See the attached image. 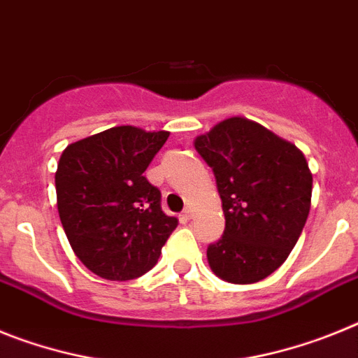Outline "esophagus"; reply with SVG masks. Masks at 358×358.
I'll return each instance as SVG.
<instances>
[{
    "instance_id": "esophagus-1",
    "label": "esophagus",
    "mask_w": 358,
    "mask_h": 358,
    "mask_svg": "<svg viewBox=\"0 0 358 358\" xmlns=\"http://www.w3.org/2000/svg\"><path fill=\"white\" fill-rule=\"evenodd\" d=\"M182 217H183V220H185V222H189V220H191V217H192V210L187 207V209H185L182 213Z\"/></svg>"
}]
</instances>
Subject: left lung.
<instances>
[{
  "label": "left lung",
  "instance_id": "8db88e82",
  "mask_svg": "<svg viewBox=\"0 0 358 358\" xmlns=\"http://www.w3.org/2000/svg\"><path fill=\"white\" fill-rule=\"evenodd\" d=\"M194 148L216 178L225 214L207 259L217 278L250 285L290 256L312 201V173L292 142L254 120L231 117L196 136Z\"/></svg>",
  "mask_w": 358,
  "mask_h": 358
}]
</instances>
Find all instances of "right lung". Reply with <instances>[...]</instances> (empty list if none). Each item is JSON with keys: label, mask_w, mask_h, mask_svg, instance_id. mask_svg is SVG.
<instances>
[{"label": "right lung", "mask_w": 358, "mask_h": 358, "mask_svg": "<svg viewBox=\"0 0 358 358\" xmlns=\"http://www.w3.org/2000/svg\"><path fill=\"white\" fill-rule=\"evenodd\" d=\"M167 136L117 126L73 142L59 158V217L76 256L101 278L144 275L178 225L164 214L160 191L144 176Z\"/></svg>", "instance_id": "obj_1"}]
</instances>
